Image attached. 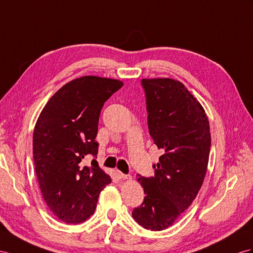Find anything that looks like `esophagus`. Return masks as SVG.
<instances>
[{"instance_id": "esophagus-1", "label": "esophagus", "mask_w": 253, "mask_h": 253, "mask_svg": "<svg viewBox=\"0 0 253 253\" xmlns=\"http://www.w3.org/2000/svg\"><path fill=\"white\" fill-rule=\"evenodd\" d=\"M115 175L119 179H130V175H126V174H123L120 171H116L115 172Z\"/></svg>"}]
</instances>
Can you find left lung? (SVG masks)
I'll return each instance as SVG.
<instances>
[{"label":"left lung","mask_w":253,"mask_h":253,"mask_svg":"<svg viewBox=\"0 0 253 253\" xmlns=\"http://www.w3.org/2000/svg\"><path fill=\"white\" fill-rule=\"evenodd\" d=\"M141 82L148 130L164 154L153 166L154 177L138 174L145 197L132 217L147 230L161 231L175 222L202 187L211 150L210 123L203 107L182 82L170 78Z\"/></svg>","instance_id":"8db88e82"}]
</instances>
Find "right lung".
I'll use <instances>...</instances> for the list:
<instances>
[{
  "instance_id": "right-lung-1",
  "label": "right lung",
  "mask_w": 253,
  "mask_h": 253,
  "mask_svg": "<svg viewBox=\"0 0 253 253\" xmlns=\"http://www.w3.org/2000/svg\"><path fill=\"white\" fill-rule=\"evenodd\" d=\"M123 83L84 76L65 84L41 112L33 134L35 171L44 202L66 223L85 221L95 211L100 191L111 183L108 174L86 155L96 157L100 111Z\"/></svg>"
}]
</instances>
